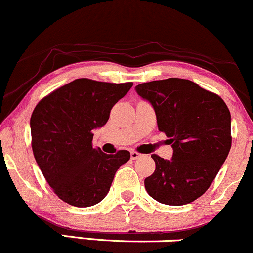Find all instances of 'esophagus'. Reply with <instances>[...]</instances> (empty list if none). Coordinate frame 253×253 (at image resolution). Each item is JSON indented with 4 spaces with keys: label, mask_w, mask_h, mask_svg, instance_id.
Returning a JSON list of instances; mask_svg holds the SVG:
<instances>
[{
    "label": "esophagus",
    "mask_w": 253,
    "mask_h": 253,
    "mask_svg": "<svg viewBox=\"0 0 253 253\" xmlns=\"http://www.w3.org/2000/svg\"><path fill=\"white\" fill-rule=\"evenodd\" d=\"M141 156H143V155L139 154V152H135V151H132L131 152V158H132V160H139Z\"/></svg>",
    "instance_id": "esophagus-1"
}]
</instances>
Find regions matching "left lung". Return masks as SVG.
Listing matches in <instances>:
<instances>
[{
  "mask_svg": "<svg viewBox=\"0 0 253 253\" xmlns=\"http://www.w3.org/2000/svg\"><path fill=\"white\" fill-rule=\"evenodd\" d=\"M135 92L152 105L158 131L166 133L173 148L170 160L151 155L156 169L144 181L146 192L175 207L196 201L210 187L232 146L226 103L179 78L143 83Z\"/></svg>",
  "mask_w": 253,
  "mask_h": 253,
  "instance_id": "left-lung-1",
  "label": "left lung"
}]
</instances>
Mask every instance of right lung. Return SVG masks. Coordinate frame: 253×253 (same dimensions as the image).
<instances>
[{
    "instance_id": "right-lung-1",
    "label": "right lung",
    "mask_w": 253,
    "mask_h": 253,
    "mask_svg": "<svg viewBox=\"0 0 253 253\" xmlns=\"http://www.w3.org/2000/svg\"><path fill=\"white\" fill-rule=\"evenodd\" d=\"M133 83L76 79L36 105L31 127L36 162L60 199L78 208L104 199L115 173L131 158L127 150L107 155L92 148L93 131L109 119L113 105Z\"/></svg>"
}]
</instances>
